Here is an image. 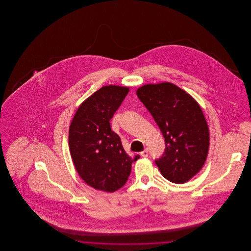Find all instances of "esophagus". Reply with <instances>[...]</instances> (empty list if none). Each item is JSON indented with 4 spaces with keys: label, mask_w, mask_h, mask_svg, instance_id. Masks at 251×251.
<instances>
[{
    "label": "esophagus",
    "mask_w": 251,
    "mask_h": 251,
    "mask_svg": "<svg viewBox=\"0 0 251 251\" xmlns=\"http://www.w3.org/2000/svg\"><path fill=\"white\" fill-rule=\"evenodd\" d=\"M140 155L142 156V157H148L149 155V151H148V150L146 149V150H144L143 151H141L140 152Z\"/></svg>",
    "instance_id": "1"
}]
</instances>
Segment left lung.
Here are the masks:
<instances>
[{
    "label": "left lung",
    "mask_w": 251,
    "mask_h": 251,
    "mask_svg": "<svg viewBox=\"0 0 251 251\" xmlns=\"http://www.w3.org/2000/svg\"><path fill=\"white\" fill-rule=\"evenodd\" d=\"M136 95L165 138V152L155 160L160 172L174 183L188 181L202 168L209 151V128L201 108L171 83L145 84Z\"/></svg>",
    "instance_id": "obj_1"
}]
</instances>
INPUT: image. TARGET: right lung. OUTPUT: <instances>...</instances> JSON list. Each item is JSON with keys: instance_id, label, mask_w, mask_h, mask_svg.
I'll list each match as a JSON object with an SVG mask.
<instances>
[{"instance_id": "add662e5", "label": "right lung", "mask_w": 251, "mask_h": 251, "mask_svg": "<svg viewBox=\"0 0 251 251\" xmlns=\"http://www.w3.org/2000/svg\"><path fill=\"white\" fill-rule=\"evenodd\" d=\"M129 92L128 87L106 85L77 109L69 131L72 162L84 182L97 190L117 191L127 181L139 155L126 153L110 120Z\"/></svg>"}]
</instances>
